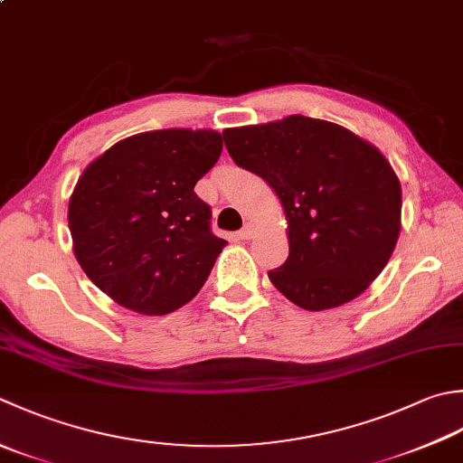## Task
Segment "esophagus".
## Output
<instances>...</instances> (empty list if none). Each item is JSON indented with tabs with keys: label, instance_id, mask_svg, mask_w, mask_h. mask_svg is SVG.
Instances as JSON below:
<instances>
[{
	"label": "esophagus",
	"instance_id": "esophagus-1",
	"mask_svg": "<svg viewBox=\"0 0 463 463\" xmlns=\"http://www.w3.org/2000/svg\"><path fill=\"white\" fill-rule=\"evenodd\" d=\"M239 237H241L242 241H249V239H252V237H255V226H252V224H247V226H244V229H241V231H239Z\"/></svg>",
	"mask_w": 463,
	"mask_h": 463
}]
</instances>
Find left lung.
Segmentation results:
<instances>
[{
    "label": "left lung",
    "instance_id": "8db88e82",
    "mask_svg": "<svg viewBox=\"0 0 463 463\" xmlns=\"http://www.w3.org/2000/svg\"><path fill=\"white\" fill-rule=\"evenodd\" d=\"M222 138L285 208L288 259L270 283L307 311L364 293L402 231V184L383 154L339 124L298 114L226 128Z\"/></svg>",
    "mask_w": 463,
    "mask_h": 463
}]
</instances>
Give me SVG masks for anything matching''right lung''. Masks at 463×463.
<instances>
[{
  "instance_id": "add662e5",
  "label": "right lung",
  "mask_w": 463,
  "mask_h": 463,
  "mask_svg": "<svg viewBox=\"0 0 463 463\" xmlns=\"http://www.w3.org/2000/svg\"><path fill=\"white\" fill-rule=\"evenodd\" d=\"M221 152L214 130H152L116 142L81 172L68 222L99 291L140 315H166L196 297L226 244L194 193Z\"/></svg>"
}]
</instances>
